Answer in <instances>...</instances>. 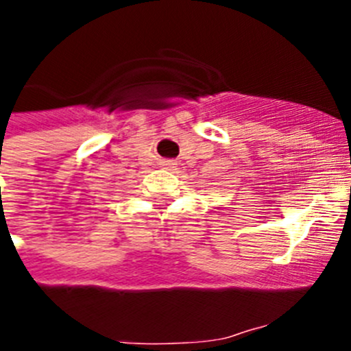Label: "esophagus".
<instances>
[{"instance_id":"obj_1","label":"esophagus","mask_w":351,"mask_h":351,"mask_svg":"<svg viewBox=\"0 0 351 351\" xmlns=\"http://www.w3.org/2000/svg\"><path fill=\"white\" fill-rule=\"evenodd\" d=\"M159 166H160V168H166V169H175L176 162H175V160H171V159H165V160H160Z\"/></svg>"}]
</instances>
